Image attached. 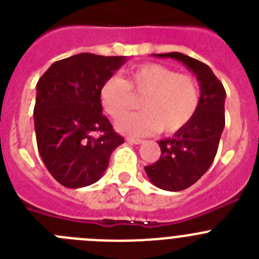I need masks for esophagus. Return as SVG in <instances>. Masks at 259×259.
Segmentation results:
<instances>
[{
	"label": "esophagus",
	"mask_w": 259,
	"mask_h": 259,
	"mask_svg": "<svg viewBox=\"0 0 259 259\" xmlns=\"http://www.w3.org/2000/svg\"><path fill=\"white\" fill-rule=\"evenodd\" d=\"M126 141L129 142V143H133V144H141L142 142V139H138V138H132V137H127L126 138Z\"/></svg>",
	"instance_id": "obj_1"
}]
</instances>
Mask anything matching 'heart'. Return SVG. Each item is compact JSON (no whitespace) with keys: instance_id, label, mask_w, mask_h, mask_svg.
Instances as JSON below:
<instances>
[{"instance_id":"obj_1","label":"heart","mask_w":259,"mask_h":259,"mask_svg":"<svg viewBox=\"0 0 259 259\" xmlns=\"http://www.w3.org/2000/svg\"><path fill=\"white\" fill-rule=\"evenodd\" d=\"M144 96V111L121 119L117 129L134 137L161 130L178 132L192 120L200 103V92L195 78L179 74L162 64L148 63L127 72L125 80L111 76L101 89L104 111L118 120L132 106L131 93Z\"/></svg>"}]
</instances>
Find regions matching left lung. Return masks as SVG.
<instances>
[{
  "mask_svg": "<svg viewBox=\"0 0 259 259\" xmlns=\"http://www.w3.org/2000/svg\"><path fill=\"white\" fill-rule=\"evenodd\" d=\"M182 62L196 74L200 85V103L196 113L173 137L158 141L161 156L152 165L144 166L156 187L182 191L196 183L209 169L217 155L225 127L226 90L205 63L182 54H153Z\"/></svg>",
  "mask_w": 259,
  "mask_h": 259,
  "instance_id": "1",
  "label": "left lung"
}]
</instances>
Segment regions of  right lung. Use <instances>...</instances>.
Segmentation results:
<instances>
[{"label": "right lung", "instance_id": "obj_1", "mask_svg": "<svg viewBox=\"0 0 259 259\" xmlns=\"http://www.w3.org/2000/svg\"><path fill=\"white\" fill-rule=\"evenodd\" d=\"M126 57L81 53L53 63L37 82V147L49 173L68 188L101 179L124 138L103 115L101 89ZM94 132H101L98 139Z\"/></svg>", "mask_w": 259, "mask_h": 259}]
</instances>
